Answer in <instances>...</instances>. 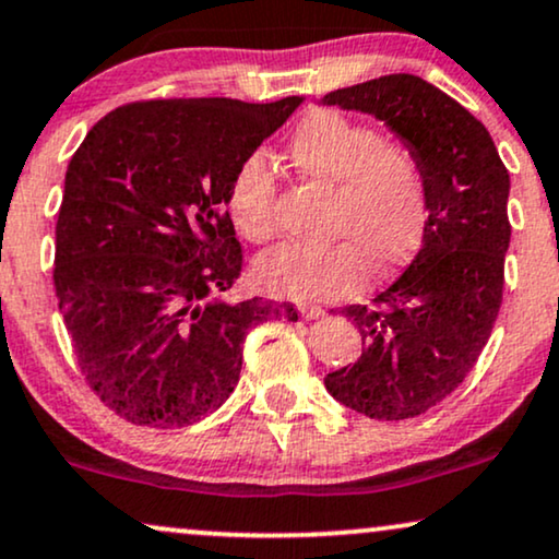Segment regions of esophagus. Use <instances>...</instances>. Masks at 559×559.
<instances>
[{
    "mask_svg": "<svg viewBox=\"0 0 559 559\" xmlns=\"http://www.w3.org/2000/svg\"><path fill=\"white\" fill-rule=\"evenodd\" d=\"M299 314H301V319H322L324 309L322 307H311V304H301Z\"/></svg>",
    "mask_w": 559,
    "mask_h": 559,
    "instance_id": "34e87169",
    "label": "esophagus"
}]
</instances>
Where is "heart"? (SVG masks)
I'll use <instances>...</instances> for the list:
<instances>
[{
    "label": "heart",
    "mask_w": 559,
    "mask_h": 559,
    "mask_svg": "<svg viewBox=\"0 0 559 559\" xmlns=\"http://www.w3.org/2000/svg\"><path fill=\"white\" fill-rule=\"evenodd\" d=\"M286 155L311 181L337 189L326 248L278 245L255 263L265 294L292 301L345 299L376 275H391L419 250L429 214L427 176L412 147L332 109H314L292 130ZM237 233L267 242L275 222V178L260 155L237 166L227 193Z\"/></svg>",
    "instance_id": "heart-1"
}]
</instances>
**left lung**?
I'll return each mask as SVG.
<instances>
[{
  "mask_svg": "<svg viewBox=\"0 0 559 559\" xmlns=\"http://www.w3.org/2000/svg\"><path fill=\"white\" fill-rule=\"evenodd\" d=\"M322 104L376 117L412 147L427 176L419 252L373 304L342 309L362 353L324 378L326 391L357 414L412 419L465 381L493 330L511 240L509 170L483 122L412 73L337 88Z\"/></svg>",
  "mask_w": 559,
  "mask_h": 559,
  "instance_id": "left-lung-1",
  "label": "left lung"
}]
</instances>
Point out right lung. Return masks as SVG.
<instances>
[{
  "mask_svg": "<svg viewBox=\"0 0 559 559\" xmlns=\"http://www.w3.org/2000/svg\"><path fill=\"white\" fill-rule=\"evenodd\" d=\"M301 102L128 104L73 153L56 225L58 309L81 373L122 419H204L240 381L252 326L299 319L286 301L227 299L242 267L227 193Z\"/></svg>",
  "mask_w": 559,
  "mask_h": 559,
  "instance_id": "add662e5",
  "label": "right lung"
}]
</instances>
